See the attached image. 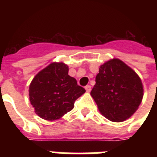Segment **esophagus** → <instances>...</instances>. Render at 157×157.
<instances>
[{"mask_svg": "<svg viewBox=\"0 0 157 157\" xmlns=\"http://www.w3.org/2000/svg\"><path fill=\"white\" fill-rule=\"evenodd\" d=\"M85 89H86V90L87 91V92H90L91 86H86V87H85Z\"/></svg>", "mask_w": 157, "mask_h": 157, "instance_id": "34e87169", "label": "esophagus"}]
</instances>
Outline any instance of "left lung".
Segmentation results:
<instances>
[{"instance_id":"8db88e82","label":"left lung","mask_w":157,"mask_h":157,"mask_svg":"<svg viewBox=\"0 0 157 157\" xmlns=\"http://www.w3.org/2000/svg\"><path fill=\"white\" fill-rule=\"evenodd\" d=\"M95 82L90 94L101 114L111 121H124L141 103L144 97L141 79L120 59H110L101 65Z\"/></svg>"}]
</instances>
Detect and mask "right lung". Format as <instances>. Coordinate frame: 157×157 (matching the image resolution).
Segmentation results:
<instances>
[{"instance_id":"obj_1","label":"right lung","mask_w":157,"mask_h":157,"mask_svg":"<svg viewBox=\"0 0 157 157\" xmlns=\"http://www.w3.org/2000/svg\"><path fill=\"white\" fill-rule=\"evenodd\" d=\"M86 92L68 75L63 63H52L39 71L29 86V99L36 114L46 121H55L73 109L74 103Z\"/></svg>"}]
</instances>
